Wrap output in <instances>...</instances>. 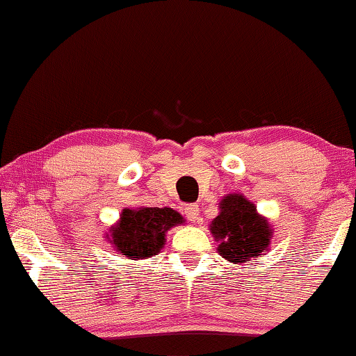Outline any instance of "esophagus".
I'll use <instances>...</instances> for the list:
<instances>
[{
	"instance_id": "obj_1",
	"label": "esophagus",
	"mask_w": 356,
	"mask_h": 356,
	"mask_svg": "<svg viewBox=\"0 0 356 356\" xmlns=\"http://www.w3.org/2000/svg\"><path fill=\"white\" fill-rule=\"evenodd\" d=\"M183 212H184V216H186L189 220H193V222H196V220L200 219V206H197V204L184 206Z\"/></svg>"
}]
</instances>
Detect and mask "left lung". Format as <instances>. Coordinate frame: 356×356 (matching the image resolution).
<instances>
[{"mask_svg":"<svg viewBox=\"0 0 356 356\" xmlns=\"http://www.w3.org/2000/svg\"><path fill=\"white\" fill-rule=\"evenodd\" d=\"M209 230L216 242H219V255L234 265L260 257L268 250L273 237L268 219L261 218L257 206L237 193L220 200L219 216L212 220Z\"/></svg>","mask_w":356,"mask_h":356,"instance_id":"8db88e82","label":"left lung"}]
</instances>
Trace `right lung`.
I'll use <instances>...</instances> for the list:
<instances>
[{"instance_id":"obj_1","label":"right lung","mask_w":356,"mask_h":356,"mask_svg":"<svg viewBox=\"0 0 356 356\" xmlns=\"http://www.w3.org/2000/svg\"><path fill=\"white\" fill-rule=\"evenodd\" d=\"M183 222V216L172 207L124 209L119 222L109 229L106 238L119 255L129 260H144L160 253L165 245V234Z\"/></svg>"}]
</instances>
